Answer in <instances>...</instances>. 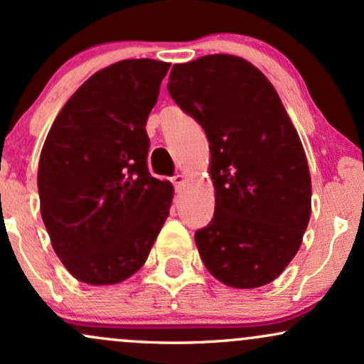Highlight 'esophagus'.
Masks as SVG:
<instances>
[{"label": "esophagus", "instance_id": "obj_1", "mask_svg": "<svg viewBox=\"0 0 364 364\" xmlns=\"http://www.w3.org/2000/svg\"><path fill=\"white\" fill-rule=\"evenodd\" d=\"M171 181H173V185L176 186V188H179V186H183L186 183V176L185 174H176V176H173V179H171Z\"/></svg>", "mask_w": 364, "mask_h": 364}]
</instances>
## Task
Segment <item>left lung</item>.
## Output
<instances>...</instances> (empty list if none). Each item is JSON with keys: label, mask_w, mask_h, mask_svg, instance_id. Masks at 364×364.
Here are the masks:
<instances>
[{"label": "left lung", "mask_w": 364, "mask_h": 364, "mask_svg": "<svg viewBox=\"0 0 364 364\" xmlns=\"http://www.w3.org/2000/svg\"><path fill=\"white\" fill-rule=\"evenodd\" d=\"M168 90L210 149L214 219L195 232L203 265L237 289L275 281L298 253L311 214L306 154L277 90L232 54L178 63Z\"/></svg>", "instance_id": "8db88e82"}]
</instances>
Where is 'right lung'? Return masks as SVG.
Here are the masks:
<instances>
[{"instance_id":"right-lung-1","label":"right lung","mask_w":364,"mask_h":364,"mask_svg":"<svg viewBox=\"0 0 364 364\" xmlns=\"http://www.w3.org/2000/svg\"><path fill=\"white\" fill-rule=\"evenodd\" d=\"M169 63L123 60L99 70L58 112L37 171L41 215L77 281L112 286L147 260L174 188L150 176L145 123Z\"/></svg>"}]
</instances>
